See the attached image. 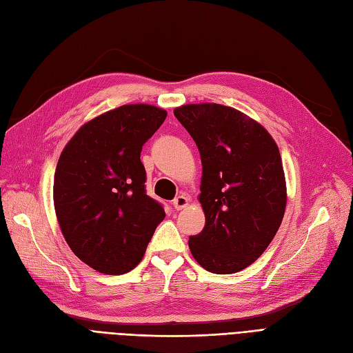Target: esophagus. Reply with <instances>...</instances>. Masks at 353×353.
I'll list each match as a JSON object with an SVG mask.
<instances>
[{"mask_svg": "<svg viewBox=\"0 0 353 353\" xmlns=\"http://www.w3.org/2000/svg\"><path fill=\"white\" fill-rule=\"evenodd\" d=\"M188 203H190V200H188V197H185V196H178V197L172 201L175 210H182V209H185L187 205H188Z\"/></svg>", "mask_w": 353, "mask_h": 353, "instance_id": "obj_1", "label": "esophagus"}]
</instances>
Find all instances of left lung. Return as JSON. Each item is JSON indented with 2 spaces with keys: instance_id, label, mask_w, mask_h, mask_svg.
<instances>
[{
  "instance_id": "left-lung-1",
  "label": "left lung",
  "mask_w": 353,
  "mask_h": 353,
  "mask_svg": "<svg viewBox=\"0 0 353 353\" xmlns=\"http://www.w3.org/2000/svg\"><path fill=\"white\" fill-rule=\"evenodd\" d=\"M201 156L205 225L188 245L216 274L244 270L269 247L286 208L281 153L269 132L234 108L184 105L174 111Z\"/></svg>"
}]
</instances>
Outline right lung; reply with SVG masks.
Instances as JSON below:
<instances>
[{
    "instance_id": "obj_1",
    "label": "right lung",
    "mask_w": 353,
    "mask_h": 353,
    "mask_svg": "<svg viewBox=\"0 0 353 353\" xmlns=\"http://www.w3.org/2000/svg\"><path fill=\"white\" fill-rule=\"evenodd\" d=\"M166 112L124 105L84 124L59 156L54 178L58 223L71 251L105 274H124L141 261L163 205L145 194L143 144Z\"/></svg>"
}]
</instances>
